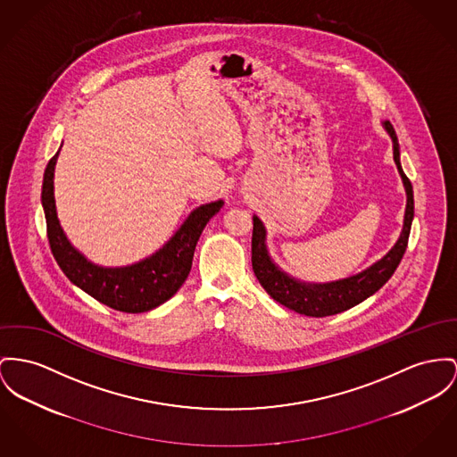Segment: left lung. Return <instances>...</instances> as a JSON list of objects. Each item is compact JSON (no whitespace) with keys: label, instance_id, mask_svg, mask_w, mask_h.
<instances>
[{"label":"left lung","instance_id":"8db88e82","mask_svg":"<svg viewBox=\"0 0 457 457\" xmlns=\"http://www.w3.org/2000/svg\"><path fill=\"white\" fill-rule=\"evenodd\" d=\"M383 128L392 138L394 144V161L400 179L405 188L407 204L403 214V227L395 245L376 263L367 267L359 274L350 275L333 282H304L293 275L286 274L269 253L267 247V228L263 221L253 214V239H251V262L253 270L263 289L274 298L275 302L284 304L296 313L308 317H328L339 312H345L355 304L362 303L381 289L394 272L407 249V241L411 234V225L414 218V194L412 185L405 177L400 164V147L396 140L395 129L388 121H383Z\"/></svg>","mask_w":457,"mask_h":457}]
</instances>
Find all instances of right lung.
Wrapping results in <instances>:
<instances>
[{"label":"right lung","mask_w":457,"mask_h":457,"mask_svg":"<svg viewBox=\"0 0 457 457\" xmlns=\"http://www.w3.org/2000/svg\"><path fill=\"white\" fill-rule=\"evenodd\" d=\"M59 153L50 159L45 170L41 204L46 218L48 243L62 272L96 302L126 313L149 312L168 302L182 287L192 267L195 244L206 223L221 210L223 201L201 204L190 212L170 241L151 256L126 267H102L76 249L62 228L54 192Z\"/></svg>","instance_id":"1"}]
</instances>
